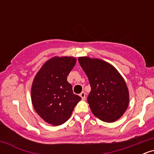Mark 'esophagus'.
<instances>
[{
  "label": "esophagus",
  "instance_id": "1",
  "mask_svg": "<svg viewBox=\"0 0 154 154\" xmlns=\"http://www.w3.org/2000/svg\"><path fill=\"white\" fill-rule=\"evenodd\" d=\"M79 96L82 98V100H85V92H82V93L79 94Z\"/></svg>",
  "mask_w": 154,
  "mask_h": 154
}]
</instances>
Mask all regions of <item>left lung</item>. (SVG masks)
Masks as SVG:
<instances>
[{
  "mask_svg": "<svg viewBox=\"0 0 154 154\" xmlns=\"http://www.w3.org/2000/svg\"><path fill=\"white\" fill-rule=\"evenodd\" d=\"M78 61L91 85L88 102L92 113L106 122L119 119L130 101L128 88L122 76L113 65L102 59L82 56Z\"/></svg>",
  "mask_w": 154,
  "mask_h": 154,
  "instance_id": "obj_1",
  "label": "left lung"
}]
</instances>
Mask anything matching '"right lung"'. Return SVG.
Returning <instances> with one entry per match:
<instances>
[{"mask_svg": "<svg viewBox=\"0 0 154 154\" xmlns=\"http://www.w3.org/2000/svg\"><path fill=\"white\" fill-rule=\"evenodd\" d=\"M76 61L73 56H54L44 63L33 79L32 103L37 114L51 125L66 122L81 100L67 82Z\"/></svg>", "mask_w": 154, "mask_h": 154, "instance_id": "obj_1", "label": "right lung"}]
</instances>
